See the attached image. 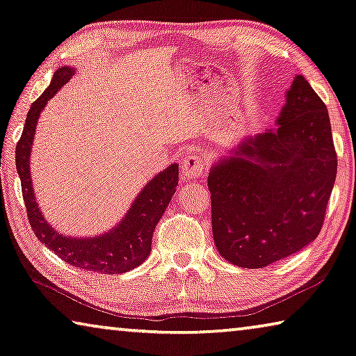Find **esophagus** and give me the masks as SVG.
<instances>
[{"instance_id":"1","label":"esophagus","mask_w":356,"mask_h":356,"mask_svg":"<svg viewBox=\"0 0 356 356\" xmlns=\"http://www.w3.org/2000/svg\"><path fill=\"white\" fill-rule=\"evenodd\" d=\"M206 163L200 155L188 154L180 161V177L182 180H195L206 174Z\"/></svg>"}]
</instances>
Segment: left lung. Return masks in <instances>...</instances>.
I'll return each mask as SVG.
<instances>
[{
  "label": "left lung",
  "instance_id": "1",
  "mask_svg": "<svg viewBox=\"0 0 356 356\" xmlns=\"http://www.w3.org/2000/svg\"><path fill=\"white\" fill-rule=\"evenodd\" d=\"M336 172L328 109L298 74L275 128L242 138L211 166L220 255L257 269L302 250L320 233Z\"/></svg>",
  "mask_w": 356,
  "mask_h": 356
}]
</instances>
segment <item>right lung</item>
<instances>
[{
  "mask_svg": "<svg viewBox=\"0 0 356 356\" xmlns=\"http://www.w3.org/2000/svg\"><path fill=\"white\" fill-rule=\"evenodd\" d=\"M74 72L76 70L71 66H61L54 72L52 82L46 92L28 111L24 133L17 143L15 166L22 182L28 220L36 238L71 266L103 274H123L147 259L156 223L160 222L172 195L176 193L179 165L172 163L165 171L150 179L134 198L120 222L106 233L90 238H77V236L61 234L58 229H55L44 217L36 201L30 172V156L39 115L47 101L52 99L55 93L70 82Z\"/></svg>",
  "mask_w": 356,
  "mask_h": 356,
  "instance_id": "obj_1",
  "label": "right lung"
}]
</instances>
